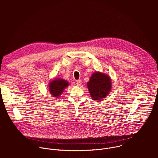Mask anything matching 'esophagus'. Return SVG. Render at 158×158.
Segmentation results:
<instances>
[{"mask_svg":"<svg viewBox=\"0 0 158 158\" xmlns=\"http://www.w3.org/2000/svg\"><path fill=\"white\" fill-rule=\"evenodd\" d=\"M76 84L78 86H81L82 85V81L81 80H77L76 81Z\"/></svg>","mask_w":158,"mask_h":158,"instance_id":"esophagus-1","label":"esophagus"}]
</instances>
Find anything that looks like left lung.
<instances>
[{
  "label": "left lung",
  "instance_id": "1",
  "mask_svg": "<svg viewBox=\"0 0 158 158\" xmlns=\"http://www.w3.org/2000/svg\"><path fill=\"white\" fill-rule=\"evenodd\" d=\"M87 86L91 97L95 101H100L106 98L112 87L110 76L99 71L93 73L87 82Z\"/></svg>",
  "mask_w": 158,
  "mask_h": 158
}]
</instances>
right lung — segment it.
<instances>
[{"label": "right lung", "instance_id": "1", "mask_svg": "<svg viewBox=\"0 0 158 158\" xmlns=\"http://www.w3.org/2000/svg\"><path fill=\"white\" fill-rule=\"evenodd\" d=\"M69 85L67 80L60 77H55L50 81L48 84V91L49 94L56 99L60 97L62 93Z\"/></svg>", "mask_w": 158, "mask_h": 158}]
</instances>
